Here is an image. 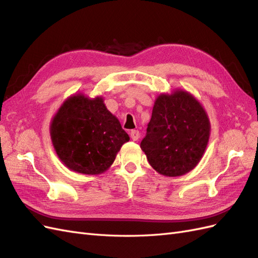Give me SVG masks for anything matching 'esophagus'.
Returning a JSON list of instances; mask_svg holds the SVG:
<instances>
[{"label": "esophagus", "instance_id": "obj_1", "mask_svg": "<svg viewBox=\"0 0 258 258\" xmlns=\"http://www.w3.org/2000/svg\"><path fill=\"white\" fill-rule=\"evenodd\" d=\"M130 137H131L132 140H134V141H138V140L140 139V132H139V130H131Z\"/></svg>", "mask_w": 258, "mask_h": 258}]
</instances>
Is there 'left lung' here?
I'll use <instances>...</instances> for the list:
<instances>
[{
  "label": "left lung",
  "instance_id": "obj_1",
  "mask_svg": "<svg viewBox=\"0 0 258 258\" xmlns=\"http://www.w3.org/2000/svg\"><path fill=\"white\" fill-rule=\"evenodd\" d=\"M209 136L210 122L204 108L189 93L177 90L156 100L141 148L157 172L179 176L197 166Z\"/></svg>",
  "mask_w": 258,
  "mask_h": 258
}]
</instances>
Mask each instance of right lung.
<instances>
[{"instance_id":"obj_1","label":"right lung","mask_w":258,"mask_h":258,"mask_svg":"<svg viewBox=\"0 0 258 258\" xmlns=\"http://www.w3.org/2000/svg\"><path fill=\"white\" fill-rule=\"evenodd\" d=\"M50 136L61 161L75 172L102 173L129 141L118 119L107 111L102 98L83 95L68 99L53 117Z\"/></svg>"}]
</instances>
